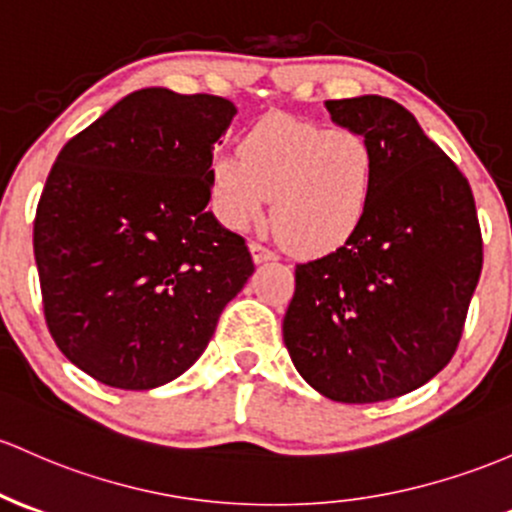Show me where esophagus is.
I'll list each match as a JSON object with an SVG mask.
<instances>
[{"label":"esophagus","mask_w":512,"mask_h":512,"mask_svg":"<svg viewBox=\"0 0 512 512\" xmlns=\"http://www.w3.org/2000/svg\"><path fill=\"white\" fill-rule=\"evenodd\" d=\"M250 252H252V260H255L257 265H260V262L274 260V252L260 243H250Z\"/></svg>","instance_id":"obj_1"}]
</instances>
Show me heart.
<instances>
[{"label":"heart","mask_w":512,"mask_h":512,"mask_svg":"<svg viewBox=\"0 0 512 512\" xmlns=\"http://www.w3.org/2000/svg\"><path fill=\"white\" fill-rule=\"evenodd\" d=\"M376 165L369 140L355 128L265 116L243 133L238 157L209 162V201L223 228L245 230L272 218L294 250L318 255L345 245L367 216Z\"/></svg>","instance_id":"heart-1"}]
</instances>
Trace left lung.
<instances>
[{
    "label": "left lung",
    "mask_w": 512,
    "mask_h": 512,
    "mask_svg": "<svg viewBox=\"0 0 512 512\" xmlns=\"http://www.w3.org/2000/svg\"><path fill=\"white\" fill-rule=\"evenodd\" d=\"M369 140L374 196L357 233L296 265L284 345L296 372L338 403L420 389L447 367L481 274V228L459 167L398 101H325Z\"/></svg>",
    "instance_id": "1"
}]
</instances>
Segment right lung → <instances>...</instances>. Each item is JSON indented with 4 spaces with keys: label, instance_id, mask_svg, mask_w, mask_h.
<instances>
[{
    "label": "right lung",
    "instance_id": "1",
    "mask_svg": "<svg viewBox=\"0 0 512 512\" xmlns=\"http://www.w3.org/2000/svg\"><path fill=\"white\" fill-rule=\"evenodd\" d=\"M238 114L213 94L145 87L67 140L33 223L60 352L114 389L148 391L204 355L255 272L209 204L213 145Z\"/></svg>",
    "mask_w": 512,
    "mask_h": 512
}]
</instances>
